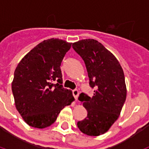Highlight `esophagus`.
Wrapping results in <instances>:
<instances>
[{"label":"esophagus","instance_id":"esophagus-1","mask_svg":"<svg viewBox=\"0 0 149 149\" xmlns=\"http://www.w3.org/2000/svg\"><path fill=\"white\" fill-rule=\"evenodd\" d=\"M72 93H73V95H74V98H75L76 100H77V98H78V95H79L78 89H74V90L72 91Z\"/></svg>","mask_w":149,"mask_h":149}]
</instances>
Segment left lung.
Returning <instances> with one entry per match:
<instances>
[{"mask_svg":"<svg viewBox=\"0 0 149 149\" xmlns=\"http://www.w3.org/2000/svg\"><path fill=\"white\" fill-rule=\"evenodd\" d=\"M72 48L82 57L95 88L93 97L81 93L79 100L88 113L77 122L80 131L88 136H99L118 119L126 99L127 89L123 69L113 54L95 39H82Z\"/></svg>","mask_w":149,"mask_h":149,"instance_id":"left-lung-1","label":"left lung"}]
</instances>
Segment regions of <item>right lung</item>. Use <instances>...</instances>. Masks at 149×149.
<instances>
[{
  "label": "right lung",
  "instance_id": "right-lung-1",
  "mask_svg": "<svg viewBox=\"0 0 149 149\" xmlns=\"http://www.w3.org/2000/svg\"><path fill=\"white\" fill-rule=\"evenodd\" d=\"M72 43L59 39L44 40L19 62L12 91L17 110L31 127L51 125L65 106L74 100L63 88L60 65Z\"/></svg>",
  "mask_w": 149,
  "mask_h": 149
}]
</instances>
